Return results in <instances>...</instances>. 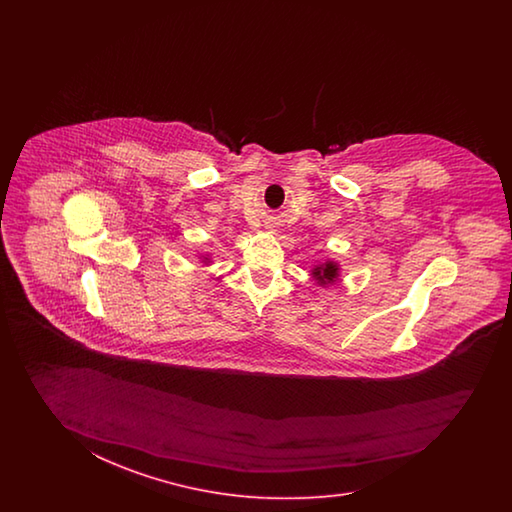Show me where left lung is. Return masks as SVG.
I'll return each instance as SVG.
<instances>
[{
  "label": "left lung",
  "mask_w": 512,
  "mask_h": 512,
  "mask_svg": "<svg viewBox=\"0 0 512 512\" xmlns=\"http://www.w3.org/2000/svg\"><path fill=\"white\" fill-rule=\"evenodd\" d=\"M311 276L315 278V282L322 287L333 285L340 278V265L337 261L327 260L324 263H318L311 269Z\"/></svg>",
  "instance_id": "1"
}]
</instances>
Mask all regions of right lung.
<instances>
[{
  "mask_svg": "<svg viewBox=\"0 0 512 512\" xmlns=\"http://www.w3.org/2000/svg\"><path fill=\"white\" fill-rule=\"evenodd\" d=\"M203 258V263H210V254H205V256H201Z\"/></svg>",
  "mask_w": 512,
  "mask_h": 512,
  "instance_id": "obj_1",
  "label": "right lung"
}]
</instances>
